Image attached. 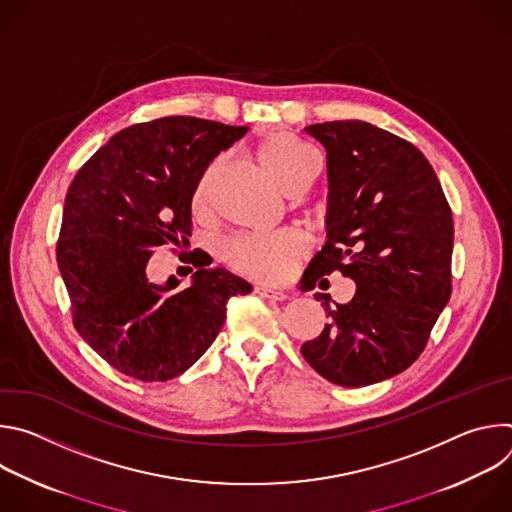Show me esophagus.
I'll use <instances>...</instances> for the list:
<instances>
[{"label":"esophagus","instance_id":"obj_1","mask_svg":"<svg viewBox=\"0 0 512 512\" xmlns=\"http://www.w3.org/2000/svg\"><path fill=\"white\" fill-rule=\"evenodd\" d=\"M253 291H255V294L263 296V298H269V300H277V302L289 300V294H285V291L275 289V287H271V285H255Z\"/></svg>","mask_w":512,"mask_h":512}]
</instances>
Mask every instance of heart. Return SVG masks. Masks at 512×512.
Segmentation results:
<instances>
[{
  "instance_id": "b5f03b06",
  "label": "heart",
  "mask_w": 512,
  "mask_h": 512,
  "mask_svg": "<svg viewBox=\"0 0 512 512\" xmlns=\"http://www.w3.org/2000/svg\"><path fill=\"white\" fill-rule=\"evenodd\" d=\"M257 160L275 184L289 192L310 182L318 172V160L304 141L289 131H273L257 145ZM214 168H206L192 192L194 210H202L208 198ZM304 255V241L294 231L267 235H241L223 247L225 261L257 279H281Z\"/></svg>"
}]
</instances>
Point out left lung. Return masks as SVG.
Returning a JSON list of instances; mask_svg holds the SVG:
<instances>
[{"mask_svg": "<svg viewBox=\"0 0 512 512\" xmlns=\"http://www.w3.org/2000/svg\"><path fill=\"white\" fill-rule=\"evenodd\" d=\"M326 150L328 241L304 273L308 287L342 273L356 283L302 344L310 367L340 387L403 373L423 352L452 294L454 221L431 164L407 139L364 121L304 129Z\"/></svg>", "mask_w": 512, "mask_h": 512, "instance_id": "8db88e82", "label": "left lung"}]
</instances>
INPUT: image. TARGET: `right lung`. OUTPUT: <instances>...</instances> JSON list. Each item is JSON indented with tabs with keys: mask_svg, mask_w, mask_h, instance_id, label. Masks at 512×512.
<instances>
[{
	"mask_svg": "<svg viewBox=\"0 0 512 512\" xmlns=\"http://www.w3.org/2000/svg\"><path fill=\"white\" fill-rule=\"evenodd\" d=\"M249 127L198 117H160L115 133L70 182L56 261L72 324L119 373L170 381L206 352L227 318V302L251 285L206 269L198 253L192 285L150 281L154 251L188 245L192 192L214 160Z\"/></svg>",
	"mask_w": 512,
	"mask_h": 512,
	"instance_id": "right-lung-1",
	"label": "right lung"
}]
</instances>
